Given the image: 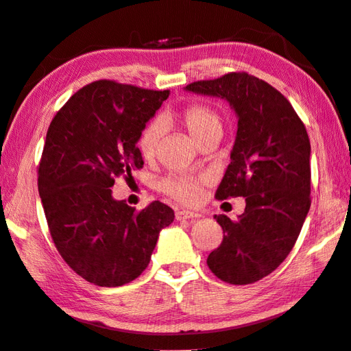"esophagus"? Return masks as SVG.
I'll return each mask as SVG.
<instances>
[{"instance_id": "34e87169", "label": "esophagus", "mask_w": 351, "mask_h": 351, "mask_svg": "<svg viewBox=\"0 0 351 351\" xmlns=\"http://www.w3.org/2000/svg\"><path fill=\"white\" fill-rule=\"evenodd\" d=\"M193 218H199V215L195 213V212H189V210H180V212H176V219L178 221L193 219Z\"/></svg>"}]
</instances>
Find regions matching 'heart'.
<instances>
[{
  "label": "heart",
  "instance_id": "obj_1",
  "mask_svg": "<svg viewBox=\"0 0 351 351\" xmlns=\"http://www.w3.org/2000/svg\"><path fill=\"white\" fill-rule=\"evenodd\" d=\"M173 119L189 132L195 141L199 144L204 138L212 133L222 132V121L218 112L206 104H190L173 114ZM159 139H161V125L150 123L144 127L138 139V150L145 161H152L156 156ZM201 178L187 175H171L161 182L162 192L173 197L175 201L192 206L201 196Z\"/></svg>",
  "mask_w": 351,
  "mask_h": 351
}]
</instances>
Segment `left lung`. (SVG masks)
<instances>
[{
    "instance_id": "obj_1",
    "label": "left lung",
    "mask_w": 351,
    "mask_h": 351,
    "mask_svg": "<svg viewBox=\"0 0 351 351\" xmlns=\"http://www.w3.org/2000/svg\"><path fill=\"white\" fill-rule=\"evenodd\" d=\"M186 90L219 97L238 114V132L216 199L245 197L238 221L215 215L221 245L207 265L221 281L245 285L289 256L310 210V139L281 92L245 72L196 81Z\"/></svg>"
}]
</instances>
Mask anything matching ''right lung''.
<instances>
[{
    "mask_svg": "<svg viewBox=\"0 0 351 351\" xmlns=\"http://www.w3.org/2000/svg\"><path fill=\"white\" fill-rule=\"evenodd\" d=\"M169 93L99 80L72 95L49 125L38 192L50 237L70 269L95 285L136 279L173 222L165 204L138 212L110 190L114 178L143 169L136 143Z\"/></svg>",
    "mask_w": 351,
    "mask_h": 351,
    "instance_id": "obj_1",
    "label": "right lung"
}]
</instances>
